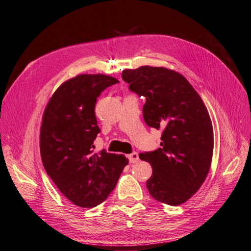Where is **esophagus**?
I'll list each match as a JSON object with an SVG mask.
<instances>
[{
	"mask_svg": "<svg viewBox=\"0 0 251 251\" xmlns=\"http://www.w3.org/2000/svg\"><path fill=\"white\" fill-rule=\"evenodd\" d=\"M127 158H128V161H130L131 163H136L139 161V155L137 151H134V153L127 155Z\"/></svg>",
	"mask_w": 251,
	"mask_h": 251,
	"instance_id": "obj_1",
	"label": "esophagus"
}]
</instances>
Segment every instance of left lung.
Instances as JSON below:
<instances>
[{"instance_id":"left-lung-1","label":"left lung","mask_w":251,"mask_h":251,"mask_svg":"<svg viewBox=\"0 0 251 251\" xmlns=\"http://www.w3.org/2000/svg\"><path fill=\"white\" fill-rule=\"evenodd\" d=\"M123 79L132 92L146 97V124L162 130L160 148L139 155L153 169L149 193L177 206L198 192L210 169L214 130L208 111L191 83L174 70L142 66L124 70Z\"/></svg>"}]
</instances>
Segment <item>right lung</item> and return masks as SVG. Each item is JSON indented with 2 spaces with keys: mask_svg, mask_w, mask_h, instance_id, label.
Listing matches in <instances>:
<instances>
[{
  "mask_svg": "<svg viewBox=\"0 0 251 251\" xmlns=\"http://www.w3.org/2000/svg\"><path fill=\"white\" fill-rule=\"evenodd\" d=\"M119 82L104 74H80L60 85L45 109L40 135L44 168L68 200L94 207L108 198L128 160L125 155L94 153L100 132L97 97Z\"/></svg>",
  "mask_w": 251,
  "mask_h": 251,
  "instance_id": "add662e5",
  "label": "right lung"
}]
</instances>
